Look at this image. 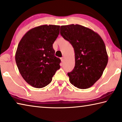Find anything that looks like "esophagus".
Segmentation results:
<instances>
[{
	"label": "esophagus",
	"mask_w": 122,
	"mask_h": 122,
	"mask_svg": "<svg viewBox=\"0 0 122 122\" xmlns=\"http://www.w3.org/2000/svg\"><path fill=\"white\" fill-rule=\"evenodd\" d=\"M61 61H62V62H63L64 61V59H65V58L64 57H61Z\"/></svg>",
	"instance_id": "34e87169"
}]
</instances>
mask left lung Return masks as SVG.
Returning <instances> with one entry per match:
<instances>
[{"label": "left lung", "instance_id": "obj_1", "mask_svg": "<svg viewBox=\"0 0 122 122\" xmlns=\"http://www.w3.org/2000/svg\"><path fill=\"white\" fill-rule=\"evenodd\" d=\"M61 35L75 51V67L67 73L70 81L77 88H89L100 78L108 61L104 41L97 33L78 24L61 26Z\"/></svg>", "mask_w": 122, "mask_h": 122}]
</instances>
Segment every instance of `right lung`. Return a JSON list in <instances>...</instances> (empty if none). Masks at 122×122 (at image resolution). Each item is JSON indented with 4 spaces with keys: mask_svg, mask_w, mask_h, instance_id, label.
<instances>
[{
    "mask_svg": "<svg viewBox=\"0 0 122 122\" xmlns=\"http://www.w3.org/2000/svg\"><path fill=\"white\" fill-rule=\"evenodd\" d=\"M59 25H44L34 27L20 41L15 59L24 79L36 88L51 82L60 69L61 59L55 56L53 44L59 34Z\"/></svg>",
    "mask_w": 122,
    "mask_h": 122,
    "instance_id": "obj_1",
    "label": "right lung"
}]
</instances>
